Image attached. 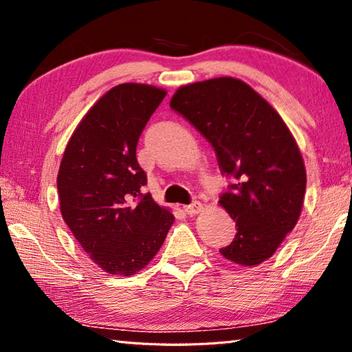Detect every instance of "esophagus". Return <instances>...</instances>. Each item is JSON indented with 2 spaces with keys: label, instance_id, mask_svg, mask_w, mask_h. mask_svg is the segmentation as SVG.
Segmentation results:
<instances>
[{
  "label": "esophagus",
  "instance_id": "obj_1",
  "mask_svg": "<svg viewBox=\"0 0 352 352\" xmlns=\"http://www.w3.org/2000/svg\"><path fill=\"white\" fill-rule=\"evenodd\" d=\"M201 210H204V205H201L200 201H192V204H190V205L184 206V212L189 214V216L199 214V212H201Z\"/></svg>",
  "mask_w": 352,
  "mask_h": 352
}]
</instances>
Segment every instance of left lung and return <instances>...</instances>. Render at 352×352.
<instances>
[{
    "label": "left lung",
    "instance_id": "8db88e82",
    "mask_svg": "<svg viewBox=\"0 0 352 352\" xmlns=\"http://www.w3.org/2000/svg\"><path fill=\"white\" fill-rule=\"evenodd\" d=\"M170 109L205 136L220 172L234 178L219 204L237 233L219 252L245 267L269 259L295 228L306 192L305 163L283 118L233 77L178 88Z\"/></svg>",
    "mask_w": 352,
    "mask_h": 352
}]
</instances>
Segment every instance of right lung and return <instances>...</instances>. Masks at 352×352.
Masks as SVG:
<instances>
[{"label": "right lung", "mask_w": 352, "mask_h": 352, "mask_svg": "<svg viewBox=\"0 0 352 352\" xmlns=\"http://www.w3.org/2000/svg\"><path fill=\"white\" fill-rule=\"evenodd\" d=\"M166 91L121 83L94 104L65 148L57 175L62 217L80 247L110 275L130 276L151 262L174 223L142 194L136 146Z\"/></svg>", "instance_id": "1"}]
</instances>
